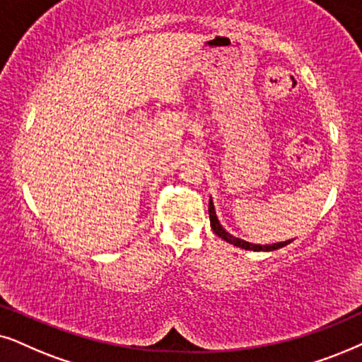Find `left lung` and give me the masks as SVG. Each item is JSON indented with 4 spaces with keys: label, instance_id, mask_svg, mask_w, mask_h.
I'll return each instance as SVG.
<instances>
[{
    "label": "left lung",
    "instance_id": "left-lung-1",
    "mask_svg": "<svg viewBox=\"0 0 362 362\" xmlns=\"http://www.w3.org/2000/svg\"><path fill=\"white\" fill-rule=\"evenodd\" d=\"M209 215H210V225L214 231L221 240H225V242H228L231 245H235V247L238 248H243V250H253V252H273V250H278L281 247H285L290 242H279V243H273V245H253L250 242H245V240H240L237 237H233V235H230L228 231H226L223 226L220 225L218 218H216V214H215V206H214V202L210 199V204H209Z\"/></svg>",
    "mask_w": 362,
    "mask_h": 362
}]
</instances>
